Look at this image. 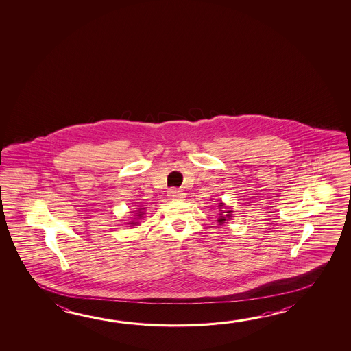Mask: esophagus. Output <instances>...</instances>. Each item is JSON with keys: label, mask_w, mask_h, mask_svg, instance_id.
I'll return each instance as SVG.
<instances>
[{"label": "esophagus", "mask_w": 351, "mask_h": 351, "mask_svg": "<svg viewBox=\"0 0 351 351\" xmlns=\"http://www.w3.org/2000/svg\"><path fill=\"white\" fill-rule=\"evenodd\" d=\"M167 196L170 197L171 199H182L186 197V193L181 190H178V189H171L169 191Z\"/></svg>", "instance_id": "obj_1"}]
</instances>
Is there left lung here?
Listing matches in <instances>:
<instances>
[{
  "mask_svg": "<svg viewBox=\"0 0 351 351\" xmlns=\"http://www.w3.org/2000/svg\"><path fill=\"white\" fill-rule=\"evenodd\" d=\"M218 207H219V209H223V207H224V210H221V213H219V217H218V223H219V226H221V224H224L226 223V221H229L233 215H232V209H228L226 206H224V203L221 202L219 204H218Z\"/></svg>",
  "mask_w": 351,
  "mask_h": 351,
  "instance_id": "obj_1",
  "label": "left lung"
}]
</instances>
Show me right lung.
Returning <instances> with one entry per match:
<instances>
[{
	"mask_svg": "<svg viewBox=\"0 0 351 351\" xmlns=\"http://www.w3.org/2000/svg\"><path fill=\"white\" fill-rule=\"evenodd\" d=\"M145 215V208L144 207H141V208H138L136 210V215H133L134 218H132V221L130 223H127V224H130V227H136L139 224V221L144 218L143 215Z\"/></svg>",
	"mask_w": 351,
	"mask_h": 351,
	"instance_id": "right-lung-1",
	"label": "right lung"
}]
</instances>
